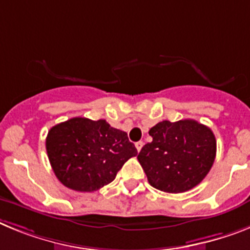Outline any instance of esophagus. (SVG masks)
<instances>
[{"mask_svg": "<svg viewBox=\"0 0 250 250\" xmlns=\"http://www.w3.org/2000/svg\"><path fill=\"white\" fill-rule=\"evenodd\" d=\"M142 147H143V142H142V141H140V142L136 143V148H137L138 152L141 151V148H142Z\"/></svg>", "mask_w": 250, "mask_h": 250, "instance_id": "esophagus-1", "label": "esophagus"}]
</instances>
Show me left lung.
Returning <instances> with one entry per match:
<instances>
[{"instance_id":"1","label":"left lung","mask_w":250,"mask_h":250,"mask_svg":"<svg viewBox=\"0 0 250 250\" xmlns=\"http://www.w3.org/2000/svg\"><path fill=\"white\" fill-rule=\"evenodd\" d=\"M152 142L137 158L149 185L179 194L199 185L211 168L216 155L215 136L194 119L162 121L149 129Z\"/></svg>"}]
</instances>
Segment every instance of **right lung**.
<instances>
[{
	"label": "right lung",
	"mask_w": 250,
	"mask_h": 250,
	"mask_svg": "<svg viewBox=\"0 0 250 250\" xmlns=\"http://www.w3.org/2000/svg\"><path fill=\"white\" fill-rule=\"evenodd\" d=\"M46 152L58 180L80 192L108 185L125 162L137 155L125 132L110 127L104 119L83 117L50 128Z\"/></svg>",
	"instance_id": "add662e5"
}]
</instances>
